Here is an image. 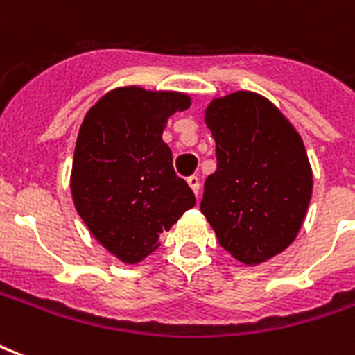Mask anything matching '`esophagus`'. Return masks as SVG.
Wrapping results in <instances>:
<instances>
[{"instance_id": "1", "label": "esophagus", "mask_w": 355, "mask_h": 355, "mask_svg": "<svg viewBox=\"0 0 355 355\" xmlns=\"http://www.w3.org/2000/svg\"><path fill=\"white\" fill-rule=\"evenodd\" d=\"M188 184H190V188H192L196 196L200 193V186H201L200 177H196V175H192V177H188Z\"/></svg>"}]
</instances>
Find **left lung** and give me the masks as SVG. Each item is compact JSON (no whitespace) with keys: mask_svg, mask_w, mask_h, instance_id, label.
Returning a JSON list of instances; mask_svg holds the SVG:
<instances>
[{"mask_svg":"<svg viewBox=\"0 0 355 355\" xmlns=\"http://www.w3.org/2000/svg\"><path fill=\"white\" fill-rule=\"evenodd\" d=\"M205 123L216 142V171L201 213L218 243L245 264H261L295 241L312 198L304 142L272 102L238 91L215 98Z\"/></svg>","mask_w":355,"mask_h":355,"instance_id":"1","label":"left lung"}]
</instances>
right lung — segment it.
Returning <instances> with one entry per match:
<instances>
[{"label":"right lung","instance_id":"add662e5","mask_svg":"<svg viewBox=\"0 0 355 355\" xmlns=\"http://www.w3.org/2000/svg\"><path fill=\"white\" fill-rule=\"evenodd\" d=\"M190 106L173 91L119 87L89 110L76 142L72 198L89 232L119 261L137 264L196 205L162 140L169 116Z\"/></svg>","mask_w":355,"mask_h":355}]
</instances>
